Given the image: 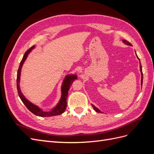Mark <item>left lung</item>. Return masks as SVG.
<instances>
[{
	"label": "left lung",
	"instance_id": "left-lung-1",
	"mask_svg": "<svg viewBox=\"0 0 154 154\" xmlns=\"http://www.w3.org/2000/svg\"><path fill=\"white\" fill-rule=\"evenodd\" d=\"M122 41H123V42L125 44H126V45H130V46L132 45V44H130V42H128V41H127L126 40H123ZM135 52H136V51H135ZM136 57H137V58L139 59V67H140V71H141V86H142V85H143V72H142V67H141V65L140 60H139V58H138L137 54H136ZM91 105H92V106L93 107V109H94V110L96 112L102 113L101 112V110H99L98 109H97V107H96L94 105L91 104Z\"/></svg>",
	"mask_w": 154,
	"mask_h": 154
}]
</instances>
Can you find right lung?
<instances>
[{"label":"right lung","instance_id":"add662e5","mask_svg":"<svg viewBox=\"0 0 154 154\" xmlns=\"http://www.w3.org/2000/svg\"><path fill=\"white\" fill-rule=\"evenodd\" d=\"M35 48V45L32 46V48L29 49L25 53L24 57L22 58V61L20 62L19 68L18 69L17 72V87L18 91V94L19 96L20 100L23 102L26 106L29 111H31L32 114H34L36 116H40V117H50V116H54L62 114L63 113L67 107V99L68 96V92L71 85H72V82L76 80L78 78L76 74H67L63 79L62 84L61 86V92L62 95L61 97L58 101L57 105H56L53 108L51 109L49 111H44L43 109H40L39 106L32 103L26 97L22 94V92L20 90V74H21V70L26 60L28 57L29 54L31 52L32 49Z\"/></svg>","mask_w":154,"mask_h":154}]
</instances>
